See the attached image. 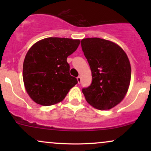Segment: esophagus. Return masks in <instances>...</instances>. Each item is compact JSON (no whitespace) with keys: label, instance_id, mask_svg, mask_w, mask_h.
<instances>
[{"label":"esophagus","instance_id":"1","mask_svg":"<svg viewBox=\"0 0 151 151\" xmlns=\"http://www.w3.org/2000/svg\"><path fill=\"white\" fill-rule=\"evenodd\" d=\"M77 81H78V83H80L81 82V77H78L77 78Z\"/></svg>","mask_w":151,"mask_h":151}]
</instances>
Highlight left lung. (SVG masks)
Returning <instances> with one entry per match:
<instances>
[{
  "instance_id": "left-lung-1",
  "label": "left lung",
  "mask_w": 151,
  "mask_h": 151,
  "mask_svg": "<svg viewBox=\"0 0 151 151\" xmlns=\"http://www.w3.org/2000/svg\"><path fill=\"white\" fill-rule=\"evenodd\" d=\"M81 45L92 75L91 85L82 89L86 101L99 110L114 108L129 90L131 68L127 55L117 44L101 38H84Z\"/></svg>"
}]
</instances>
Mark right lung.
I'll list each match as a JSON object with an SVG mask.
<instances>
[{
    "mask_svg": "<svg viewBox=\"0 0 151 151\" xmlns=\"http://www.w3.org/2000/svg\"><path fill=\"white\" fill-rule=\"evenodd\" d=\"M79 40L47 37L35 42L23 62L22 78L27 94L45 106L62 101L77 80L70 74L67 57L76 51Z\"/></svg>",
    "mask_w": 151,
    "mask_h": 151,
    "instance_id": "right-lung-1",
    "label": "right lung"
}]
</instances>
